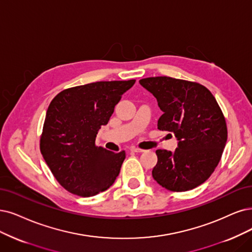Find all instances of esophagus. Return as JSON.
<instances>
[{"instance_id": "esophagus-1", "label": "esophagus", "mask_w": 252, "mask_h": 252, "mask_svg": "<svg viewBox=\"0 0 252 252\" xmlns=\"http://www.w3.org/2000/svg\"><path fill=\"white\" fill-rule=\"evenodd\" d=\"M131 152H134V153H143L144 150H142V148L136 147V146H132L131 147Z\"/></svg>"}]
</instances>
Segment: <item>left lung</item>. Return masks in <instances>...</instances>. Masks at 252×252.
<instances>
[{
	"mask_svg": "<svg viewBox=\"0 0 252 252\" xmlns=\"http://www.w3.org/2000/svg\"><path fill=\"white\" fill-rule=\"evenodd\" d=\"M139 83L163 111L158 128L173 133L179 141L173 153L156 151L153 178L173 192L198 187L215 170L227 140L226 121L216 98L196 82L152 77Z\"/></svg>",
	"mask_w": 252,
	"mask_h": 252,
	"instance_id": "8db88e82",
	"label": "left lung"
}]
</instances>
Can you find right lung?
Returning a JSON list of instances; mask_svg holds the SVG:
<instances>
[{"instance_id":"add662e5","label":"right lung","mask_w":252,"mask_h":252,"mask_svg":"<svg viewBox=\"0 0 252 252\" xmlns=\"http://www.w3.org/2000/svg\"><path fill=\"white\" fill-rule=\"evenodd\" d=\"M136 80L95 82L58 93L46 111L40 152L55 179L68 192L89 197L110 188L126 152L95 145L124 93Z\"/></svg>"}]
</instances>
